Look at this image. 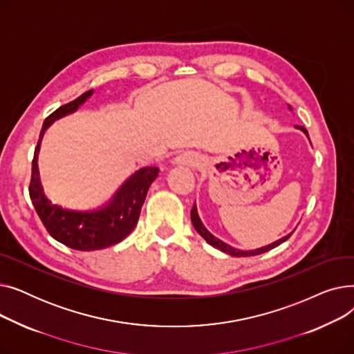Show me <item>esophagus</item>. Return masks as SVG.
<instances>
[{"mask_svg":"<svg viewBox=\"0 0 354 354\" xmlns=\"http://www.w3.org/2000/svg\"><path fill=\"white\" fill-rule=\"evenodd\" d=\"M174 163H176V165H187V166H191V167H198L201 165V156L196 152L185 151V152H180L174 159Z\"/></svg>","mask_w":354,"mask_h":354,"instance_id":"esophagus-1","label":"esophagus"}]
</instances>
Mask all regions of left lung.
<instances>
[{
	"label": "left lung",
	"instance_id": "obj_1",
	"mask_svg": "<svg viewBox=\"0 0 354 354\" xmlns=\"http://www.w3.org/2000/svg\"><path fill=\"white\" fill-rule=\"evenodd\" d=\"M297 127H299V126H297ZM299 129H301L303 132L308 136V132H307V130H306L304 127H299ZM191 221H192V225H194V228L196 230V232H198L203 239H205L209 245H212V247L221 250L222 252H227V254H230V255H232V257H252V255H258V254L267 252V251H270V250L278 247L280 244H283L284 241H287V239L292 235V232H291L290 235H287V236H284V238H281V239H278V241H275V243H272V244H270V245H267V247H263V248L252 250V251H241V250H236V248H234V247L225 244L224 241L218 239L216 236H214V235L205 228V225H203L202 221L199 219V215H198L195 203H194L192 211H191Z\"/></svg>",
	"mask_w": 354,
	"mask_h": 354
}]
</instances>
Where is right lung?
Instances as JSON below:
<instances>
[{
	"label": "right lung",
	"mask_w": 354,
	"mask_h": 354,
	"mask_svg": "<svg viewBox=\"0 0 354 354\" xmlns=\"http://www.w3.org/2000/svg\"><path fill=\"white\" fill-rule=\"evenodd\" d=\"M91 93L93 90L83 93L82 96L60 106L48 118H46L34 151L31 180L28 187L35 212L39 214L47 232L66 247L79 251H95L111 247L120 243L132 232L138 224L147 189L159 174V167L156 166L142 167L123 183V187L109 205L96 211L82 212L64 209L59 205H54L50 199L46 198L39 178V166H37L41 138L46 129L54 120L77 110Z\"/></svg>",
	"instance_id": "add662e5"
}]
</instances>
